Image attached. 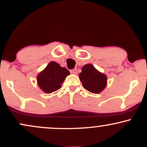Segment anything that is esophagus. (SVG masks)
<instances>
[{
  "mask_svg": "<svg viewBox=\"0 0 147 147\" xmlns=\"http://www.w3.org/2000/svg\"><path fill=\"white\" fill-rule=\"evenodd\" d=\"M70 73L72 74V75H76L77 73V69H73V70H70Z\"/></svg>",
  "mask_w": 147,
  "mask_h": 147,
  "instance_id": "34e87169",
  "label": "esophagus"
}]
</instances>
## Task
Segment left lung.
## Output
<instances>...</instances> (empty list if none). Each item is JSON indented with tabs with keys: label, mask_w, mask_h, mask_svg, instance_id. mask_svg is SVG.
I'll list each match as a JSON object with an SVG mask.
<instances>
[{
	"label": "left lung",
	"mask_w": 147,
	"mask_h": 147,
	"mask_svg": "<svg viewBox=\"0 0 147 147\" xmlns=\"http://www.w3.org/2000/svg\"><path fill=\"white\" fill-rule=\"evenodd\" d=\"M79 77L84 88L92 93H99L107 85L106 75L98 71L90 63L82 67V72Z\"/></svg>",
	"instance_id": "obj_1"
}]
</instances>
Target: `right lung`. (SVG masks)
<instances>
[{"mask_svg":"<svg viewBox=\"0 0 147 147\" xmlns=\"http://www.w3.org/2000/svg\"><path fill=\"white\" fill-rule=\"evenodd\" d=\"M69 75L70 72L66 68L61 67L57 62L51 61L38 74L37 84L45 93H52L61 88L65 77Z\"/></svg>","mask_w":147,"mask_h":147,"instance_id":"1","label":"right lung"}]
</instances>
